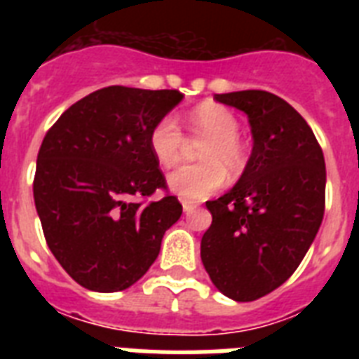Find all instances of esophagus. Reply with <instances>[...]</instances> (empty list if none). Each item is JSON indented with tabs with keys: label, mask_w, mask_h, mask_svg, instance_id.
<instances>
[{
	"label": "esophagus",
	"mask_w": 359,
	"mask_h": 359,
	"mask_svg": "<svg viewBox=\"0 0 359 359\" xmlns=\"http://www.w3.org/2000/svg\"><path fill=\"white\" fill-rule=\"evenodd\" d=\"M197 208V205H194L191 201H186V199H182V210H184V214H191L194 210Z\"/></svg>",
	"instance_id": "34e87169"
}]
</instances>
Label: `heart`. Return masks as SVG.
I'll list each match as a JSON object with an SVG mask.
<instances>
[{
  "label": "heart",
  "instance_id": "heart-1",
  "mask_svg": "<svg viewBox=\"0 0 359 359\" xmlns=\"http://www.w3.org/2000/svg\"><path fill=\"white\" fill-rule=\"evenodd\" d=\"M191 134L208 140L199 152L201 162L184 165L168 177L169 190L188 201H201L224 186L227 174L240 177L248 165V151L240 141V123L233 111L216 102H203L188 117ZM184 134L173 115H165L152 126L149 147L162 168H173L184 151Z\"/></svg>",
  "mask_w": 359,
  "mask_h": 359
}]
</instances>
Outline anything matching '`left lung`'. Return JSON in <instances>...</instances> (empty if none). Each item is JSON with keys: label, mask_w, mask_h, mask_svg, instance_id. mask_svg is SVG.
Wrapping results in <instances>:
<instances>
[{"label": "left lung", "mask_w": 359, "mask_h": 359, "mask_svg": "<svg viewBox=\"0 0 359 359\" xmlns=\"http://www.w3.org/2000/svg\"><path fill=\"white\" fill-rule=\"evenodd\" d=\"M248 115L253 149L227 194L207 201L212 225L201 238V261L216 289L253 302L292 276L324 216L326 165L306 119L268 91L214 95Z\"/></svg>", "instance_id": "left-lung-1"}]
</instances>
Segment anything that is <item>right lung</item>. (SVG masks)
<instances>
[{"label": "right lung", "mask_w": 359, "mask_h": 359, "mask_svg": "<svg viewBox=\"0 0 359 359\" xmlns=\"http://www.w3.org/2000/svg\"><path fill=\"white\" fill-rule=\"evenodd\" d=\"M184 98L175 89L111 86L65 111L42 140L33 180L44 238L65 272L97 292L132 287L180 218L149 147L152 126Z\"/></svg>", "instance_id": "obj_1"}]
</instances>
